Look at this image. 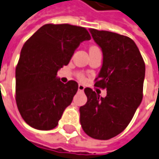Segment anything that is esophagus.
Listing matches in <instances>:
<instances>
[{
	"label": "esophagus",
	"instance_id": "esophagus-1",
	"mask_svg": "<svg viewBox=\"0 0 159 159\" xmlns=\"http://www.w3.org/2000/svg\"><path fill=\"white\" fill-rule=\"evenodd\" d=\"M78 89H79V91H83L85 89V87L83 85H81V84H80L79 87H78Z\"/></svg>",
	"mask_w": 159,
	"mask_h": 159
}]
</instances>
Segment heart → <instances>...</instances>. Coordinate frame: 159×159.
Instances as JSON below:
<instances>
[{
    "instance_id": "heart-1",
    "label": "heart",
    "mask_w": 159,
    "mask_h": 159,
    "mask_svg": "<svg viewBox=\"0 0 159 159\" xmlns=\"http://www.w3.org/2000/svg\"><path fill=\"white\" fill-rule=\"evenodd\" d=\"M95 48H97V47H95V46H93V47H91V49H95ZM80 79L81 80H83L85 78H84V76H82V75H80Z\"/></svg>"
}]
</instances>
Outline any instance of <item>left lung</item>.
Segmentation results:
<instances>
[{
	"label": "left lung",
	"instance_id": "1",
	"mask_svg": "<svg viewBox=\"0 0 159 159\" xmlns=\"http://www.w3.org/2000/svg\"><path fill=\"white\" fill-rule=\"evenodd\" d=\"M89 31L103 55L94 86L106 89L107 95L84 89L87 102L80 107V124L89 137L107 140L125 129L141 104L145 65L131 38L94 29Z\"/></svg>",
	"mask_w": 159,
	"mask_h": 159
}]
</instances>
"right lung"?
I'll return each mask as SVG.
<instances>
[{"instance_id": "add662e5", "label": "right lung", "mask_w": 159, "mask_h": 159, "mask_svg": "<svg viewBox=\"0 0 159 159\" xmlns=\"http://www.w3.org/2000/svg\"><path fill=\"white\" fill-rule=\"evenodd\" d=\"M85 28L70 24H45L23 44L16 69V101L22 119L39 130L57 127L72 102L78 83L66 84L57 77L80 43L90 40Z\"/></svg>"}]
</instances>
